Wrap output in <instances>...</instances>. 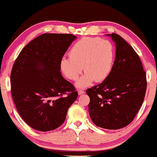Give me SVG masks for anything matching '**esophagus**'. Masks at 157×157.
Here are the masks:
<instances>
[{"mask_svg": "<svg viewBox=\"0 0 157 157\" xmlns=\"http://www.w3.org/2000/svg\"><path fill=\"white\" fill-rule=\"evenodd\" d=\"M78 95H81V94H84V93H85V91H83V90H78Z\"/></svg>", "mask_w": 157, "mask_h": 157, "instance_id": "esophagus-1", "label": "esophagus"}]
</instances>
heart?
<instances>
[{"instance_id": "obj_1", "label": "heart", "mask_w": 157, "mask_h": 157, "mask_svg": "<svg viewBox=\"0 0 157 157\" xmlns=\"http://www.w3.org/2000/svg\"><path fill=\"white\" fill-rule=\"evenodd\" d=\"M114 60V49L109 40L99 38L84 37L73 45L69 56L60 61L61 71L66 78L75 81L83 68L85 74L78 79L76 86L85 88L94 81L101 82L110 74Z\"/></svg>"}]
</instances>
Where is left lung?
I'll use <instances>...</instances> for the list:
<instances>
[{
  "label": "left lung",
  "instance_id": "obj_1",
  "mask_svg": "<svg viewBox=\"0 0 157 157\" xmlns=\"http://www.w3.org/2000/svg\"><path fill=\"white\" fill-rule=\"evenodd\" d=\"M116 44V58L109 76L86 90L89 115L94 124L107 129L128 125L143 104L147 76L134 48L117 33L108 34Z\"/></svg>",
  "mask_w": 157,
  "mask_h": 157
}]
</instances>
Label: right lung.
<instances>
[{
	"label": "right lung",
	"mask_w": 157,
	"mask_h": 157,
	"mask_svg": "<svg viewBox=\"0 0 157 157\" xmlns=\"http://www.w3.org/2000/svg\"><path fill=\"white\" fill-rule=\"evenodd\" d=\"M75 39L73 34L44 33L29 42L14 62L13 100L21 117L34 129L59 127L78 97L74 85L60 72L61 59Z\"/></svg>",
	"instance_id": "right-lung-1"
}]
</instances>
